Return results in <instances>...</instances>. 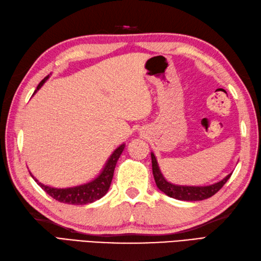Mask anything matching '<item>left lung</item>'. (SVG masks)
<instances>
[{"label":"left lung","mask_w":261,"mask_h":261,"mask_svg":"<svg viewBox=\"0 0 261 261\" xmlns=\"http://www.w3.org/2000/svg\"><path fill=\"white\" fill-rule=\"evenodd\" d=\"M151 160H152V172L156 187H158L162 192H165L167 196L178 200H184V201H200V200H204L213 197L215 193H217L221 189L223 185L228 181V179L231 177V173H230L225 179L219 181V182L205 187L175 186L168 182V181L163 178L158 166V162H156L153 153H151Z\"/></svg>","instance_id":"1"}]
</instances>
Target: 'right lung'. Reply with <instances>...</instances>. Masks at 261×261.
Returning a JSON list of instances; mask_svg holds the SVG:
<instances>
[{"instance_id": "obj_1", "label": "right lung", "mask_w": 261, "mask_h": 261, "mask_svg": "<svg viewBox=\"0 0 261 261\" xmlns=\"http://www.w3.org/2000/svg\"><path fill=\"white\" fill-rule=\"evenodd\" d=\"M47 77L48 75L45 76L43 80L39 83V86L34 91V93L42 86H43L44 82L47 80ZM123 149H124V144L120 145L118 149L114 150V152L111 154L110 158H109L108 162L106 163L105 169H103L100 175H98V178H95L93 181H91V182L86 185H81V186H76L72 188H65V189H58V188H52V187L42 185L33 177V175L32 177L35 180V182H38V185L47 193L48 196H51L53 199L58 200L60 202L68 203V204H76V205L94 202L95 200H99L100 198L105 196L108 192L109 188H110L111 181L113 178L114 168H116L117 161L119 160Z\"/></svg>"}]
</instances>
